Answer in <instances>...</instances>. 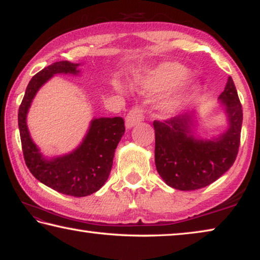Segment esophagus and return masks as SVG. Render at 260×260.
I'll use <instances>...</instances> for the list:
<instances>
[{
  "label": "esophagus",
  "instance_id": "34e87169",
  "mask_svg": "<svg viewBox=\"0 0 260 260\" xmlns=\"http://www.w3.org/2000/svg\"><path fill=\"white\" fill-rule=\"evenodd\" d=\"M144 118V113H143V109L140 107V105H135V107L132 108L131 111L127 113L126 119H125V124L127 128H131V127L135 126L136 124H139L143 120Z\"/></svg>",
  "mask_w": 260,
  "mask_h": 260
}]
</instances>
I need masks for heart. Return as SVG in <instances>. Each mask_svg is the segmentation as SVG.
I'll list each match as a JSON object with an SVG mask.
<instances>
[{
	"label": "heart",
	"instance_id": "1",
	"mask_svg": "<svg viewBox=\"0 0 260 260\" xmlns=\"http://www.w3.org/2000/svg\"><path fill=\"white\" fill-rule=\"evenodd\" d=\"M186 77L187 71L181 65L177 63H167L149 74V77L142 82V89L144 91L162 90L165 88L174 86L175 83L181 81ZM181 102V96H172L161 103V110L166 114H170L180 107Z\"/></svg>",
	"mask_w": 260,
	"mask_h": 260
}]
</instances>
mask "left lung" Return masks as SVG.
I'll return each instance as SVG.
<instances>
[{
	"mask_svg": "<svg viewBox=\"0 0 260 260\" xmlns=\"http://www.w3.org/2000/svg\"><path fill=\"white\" fill-rule=\"evenodd\" d=\"M219 99L226 107L230 128L214 141L193 138L190 114L153 121L156 167L170 187L197 190L214 182L234 164L239 153L243 112L231 77Z\"/></svg>",
	"mask_w": 260,
	"mask_h": 260,
	"instance_id": "left-lung-1",
	"label": "left lung"
}]
</instances>
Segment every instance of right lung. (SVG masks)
<instances>
[{"label":"right lung","mask_w":260,"mask_h":260,"mask_svg":"<svg viewBox=\"0 0 260 260\" xmlns=\"http://www.w3.org/2000/svg\"><path fill=\"white\" fill-rule=\"evenodd\" d=\"M78 65L68 60L56 61L30 79L19 107L18 126L24 159L34 178L64 195L83 197L98 191L108 180L114 150L125 133L124 119L121 117L94 119L81 146L69 155L50 160L42 157L26 125V114L39 88L54 74H77Z\"/></svg>","instance_id":"obj_1"}]
</instances>
